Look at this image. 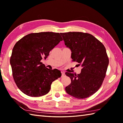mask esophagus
I'll list each match as a JSON object with an SVG mask.
<instances>
[{"label":"esophagus","mask_w":123,"mask_h":123,"mask_svg":"<svg viewBox=\"0 0 123 123\" xmlns=\"http://www.w3.org/2000/svg\"><path fill=\"white\" fill-rule=\"evenodd\" d=\"M61 74H62V77L65 76V72L64 71H61Z\"/></svg>","instance_id":"1"}]
</instances>
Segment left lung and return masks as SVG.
<instances>
[{
    "mask_svg": "<svg viewBox=\"0 0 123 123\" xmlns=\"http://www.w3.org/2000/svg\"><path fill=\"white\" fill-rule=\"evenodd\" d=\"M65 45L72 52L71 58L81 65L80 74L66 72L71 82L66 92L75 98L84 99L100 88L106 76L109 59L105 46L90 34L82 32L60 33Z\"/></svg>",
    "mask_w": 123,
    "mask_h": 123,
    "instance_id": "left-lung-1",
    "label": "left lung"
}]
</instances>
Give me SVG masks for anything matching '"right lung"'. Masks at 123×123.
<instances>
[{"mask_svg":"<svg viewBox=\"0 0 123 123\" xmlns=\"http://www.w3.org/2000/svg\"><path fill=\"white\" fill-rule=\"evenodd\" d=\"M63 40L59 33H31L22 38L13 48L10 63L18 88L28 96L41 97L48 93L52 83L61 77L56 69L46 68L41 62Z\"/></svg>","mask_w":123,"mask_h":123,"instance_id":"obj_1","label":"right lung"}]
</instances>
